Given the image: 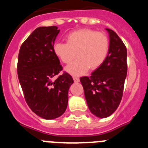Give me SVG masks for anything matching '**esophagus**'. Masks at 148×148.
<instances>
[{
	"mask_svg": "<svg viewBox=\"0 0 148 148\" xmlns=\"http://www.w3.org/2000/svg\"><path fill=\"white\" fill-rule=\"evenodd\" d=\"M73 80H74V82H75V83H78V82H79V78H78V77L76 76H73Z\"/></svg>",
	"mask_w": 148,
	"mask_h": 148,
	"instance_id": "1",
	"label": "esophagus"
}]
</instances>
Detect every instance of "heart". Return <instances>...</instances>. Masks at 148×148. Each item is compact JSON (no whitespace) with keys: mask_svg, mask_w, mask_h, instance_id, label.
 Masks as SVG:
<instances>
[{"mask_svg":"<svg viewBox=\"0 0 148 148\" xmlns=\"http://www.w3.org/2000/svg\"><path fill=\"white\" fill-rule=\"evenodd\" d=\"M66 43L56 42L53 47L55 56L68 64L76 56L77 60L66 68L73 75H83L88 70H95L106 60L110 50L107 35L91 29H81L68 34Z\"/></svg>","mask_w":148,"mask_h":148,"instance_id":"1","label":"heart"}]
</instances>
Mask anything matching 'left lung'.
I'll return each mask as SVG.
<instances>
[{
  "label": "left lung",
  "mask_w": 148,
  "mask_h": 148,
  "mask_svg": "<svg viewBox=\"0 0 148 148\" xmlns=\"http://www.w3.org/2000/svg\"><path fill=\"white\" fill-rule=\"evenodd\" d=\"M110 35L108 57L90 76L80 78L90 112L99 118H106L118 108L127 72V49L118 35L106 29Z\"/></svg>",
  "instance_id": "obj_1"
}]
</instances>
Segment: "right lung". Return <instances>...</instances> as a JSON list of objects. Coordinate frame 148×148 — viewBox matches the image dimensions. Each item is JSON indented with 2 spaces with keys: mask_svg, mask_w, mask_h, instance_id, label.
I'll list each match as a JSON object with an SVG mask.
<instances>
[{
  "mask_svg": "<svg viewBox=\"0 0 148 148\" xmlns=\"http://www.w3.org/2000/svg\"><path fill=\"white\" fill-rule=\"evenodd\" d=\"M60 30L56 26L35 29L21 44L18 58V76L26 102L38 116L58 118L68 104V90L73 84L70 74L53 53V47Z\"/></svg>",
  "mask_w": 148,
  "mask_h": 148,
  "instance_id": "1",
  "label": "right lung"
}]
</instances>
